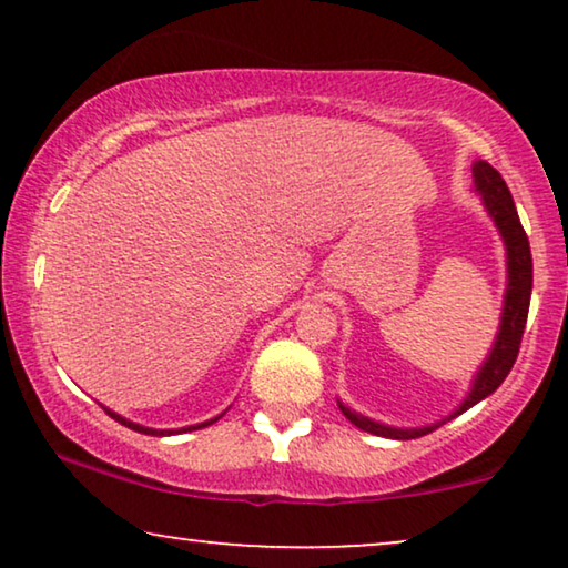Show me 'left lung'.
Returning <instances> with one entry per match:
<instances>
[{
  "label": "left lung",
  "instance_id": "obj_1",
  "mask_svg": "<svg viewBox=\"0 0 568 568\" xmlns=\"http://www.w3.org/2000/svg\"><path fill=\"white\" fill-rule=\"evenodd\" d=\"M473 181H476V191L484 199V206L488 216H491L496 230L507 247V292H504V307H501V323L496 341L488 352L486 362L480 364L478 375L473 377L470 393L465 395V400L457 406V410L442 418L437 424L418 426V429H398V426H387L372 418L356 414V410L346 408L338 400V408L344 410V416L354 426H359L362 432L375 434V437L387 439H416L424 437L434 429H439L442 424H447L449 418L465 414V410L476 406L484 398H488L504 379H507L509 369L515 367V359L519 354V344H523V333L527 323V310H530V294H532V255H530V240H527L523 222L517 216V206L511 201V193L499 175V170H494L486 160L473 162Z\"/></svg>",
  "mask_w": 568,
  "mask_h": 568
}]
</instances>
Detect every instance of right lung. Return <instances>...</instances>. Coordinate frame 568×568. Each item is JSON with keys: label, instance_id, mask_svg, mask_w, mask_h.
Returning <instances> with one entry per match:
<instances>
[{"label": "right lung", "instance_id": "1", "mask_svg": "<svg viewBox=\"0 0 568 568\" xmlns=\"http://www.w3.org/2000/svg\"><path fill=\"white\" fill-rule=\"evenodd\" d=\"M105 414L111 416V418H115V422L119 424H123V426H129V429H134V432H142V434H152V437H170V434H178V432H193V429H204V426H209V424H214L216 418H209V422H204V424H196V426H185V429H150V426H139V424H134V422H129V418H123V416H119L115 414V410H111V408H105Z\"/></svg>", "mask_w": 568, "mask_h": 568}]
</instances>
